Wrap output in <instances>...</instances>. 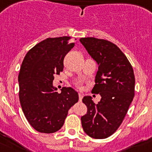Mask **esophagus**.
I'll use <instances>...</instances> for the list:
<instances>
[{"mask_svg":"<svg viewBox=\"0 0 152 152\" xmlns=\"http://www.w3.org/2000/svg\"><path fill=\"white\" fill-rule=\"evenodd\" d=\"M78 96H79V101H81V100H82L83 96H84V94H83L81 92H80L78 94Z\"/></svg>","mask_w":152,"mask_h":152,"instance_id":"esophagus-1","label":"esophagus"}]
</instances>
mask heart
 <instances>
[{
    "instance_id": "obj_1",
    "label": "heart",
    "mask_w": 152,
    "mask_h": 152,
    "mask_svg": "<svg viewBox=\"0 0 152 152\" xmlns=\"http://www.w3.org/2000/svg\"><path fill=\"white\" fill-rule=\"evenodd\" d=\"M76 86H77V88H81V83L80 82V81H77V82H76Z\"/></svg>"
}]
</instances>
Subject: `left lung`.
I'll return each mask as SVG.
<instances>
[{
    "instance_id": "1",
    "label": "left lung",
    "mask_w": 152,
    "mask_h": 152,
    "mask_svg": "<svg viewBox=\"0 0 152 152\" xmlns=\"http://www.w3.org/2000/svg\"><path fill=\"white\" fill-rule=\"evenodd\" d=\"M80 42L99 65L91 92L101 96L97 104L91 96L83 98L88 111L80 118L81 124L91 138L106 139L118 129L133 100V68L124 53L111 42L94 37L80 38Z\"/></svg>"
}]
</instances>
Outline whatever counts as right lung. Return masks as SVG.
<instances>
[{"instance_id": "add662e5", "label": "right lung", "mask_w": 152, "mask_h": 152, "mask_svg": "<svg viewBox=\"0 0 152 152\" xmlns=\"http://www.w3.org/2000/svg\"><path fill=\"white\" fill-rule=\"evenodd\" d=\"M72 37L48 38L26 53L18 76L19 98L27 121L36 131L53 133L62 127L68 111L78 101L72 88L58 93L53 87L55 75L64 68L63 61L75 46Z\"/></svg>"}]
</instances>
